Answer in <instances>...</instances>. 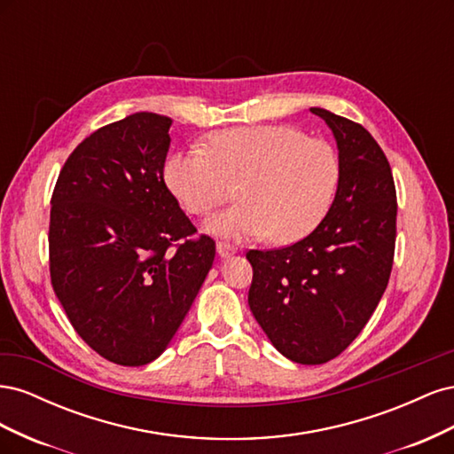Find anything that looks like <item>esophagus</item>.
Returning <instances> with one entry per match:
<instances>
[{
  "mask_svg": "<svg viewBox=\"0 0 454 454\" xmlns=\"http://www.w3.org/2000/svg\"><path fill=\"white\" fill-rule=\"evenodd\" d=\"M215 250H217V255L219 257H231V255H235L237 252H239V248L235 244H229V242H217V246H215Z\"/></svg>",
  "mask_w": 454,
  "mask_h": 454,
  "instance_id": "1",
  "label": "esophagus"
}]
</instances>
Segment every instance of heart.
<instances>
[{"instance_id":"heart-1","label":"heart","mask_w":454,"mask_h":454,"mask_svg":"<svg viewBox=\"0 0 454 454\" xmlns=\"http://www.w3.org/2000/svg\"><path fill=\"white\" fill-rule=\"evenodd\" d=\"M164 180L185 210L210 214L232 197L240 202L214 215L206 229L229 239L265 237L295 242L320 225L339 185L333 147L287 125L235 127L202 147L180 151Z\"/></svg>"}]
</instances>
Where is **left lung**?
<instances>
[{"mask_svg":"<svg viewBox=\"0 0 454 454\" xmlns=\"http://www.w3.org/2000/svg\"><path fill=\"white\" fill-rule=\"evenodd\" d=\"M339 149L332 208L309 237L250 250L248 305L287 360L318 365L360 335L387 290L395 246V187L387 155L362 125L322 107Z\"/></svg>","mask_w":454,"mask_h":454,"instance_id":"obj_1","label":"left lung"}]
</instances>
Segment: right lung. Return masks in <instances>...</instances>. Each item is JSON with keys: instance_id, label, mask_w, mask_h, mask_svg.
<instances>
[{"instance_id": "right-lung-1", "label": "right lung", "mask_w": 454, "mask_h": 454, "mask_svg": "<svg viewBox=\"0 0 454 454\" xmlns=\"http://www.w3.org/2000/svg\"><path fill=\"white\" fill-rule=\"evenodd\" d=\"M170 125L138 112L92 132L51 199L54 294L79 337L119 365L167 350L215 255L210 237L189 239L197 229L164 184Z\"/></svg>"}]
</instances>
